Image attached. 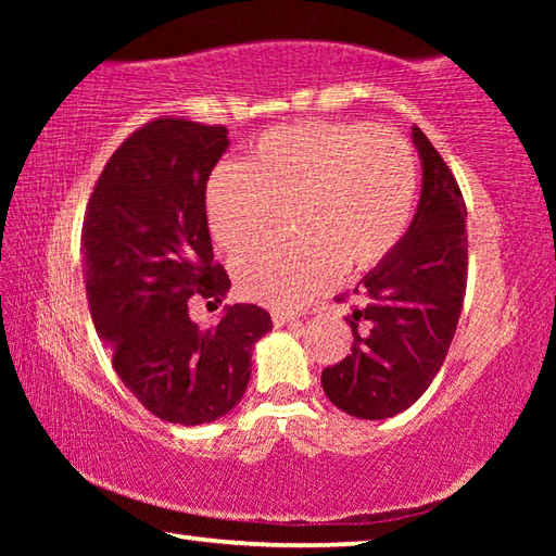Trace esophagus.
<instances>
[{"label": "esophagus", "instance_id": "esophagus-1", "mask_svg": "<svg viewBox=\"0 0 556 556\" xmlns=\"http://www.w3.org/2000/svg\"><path fill=\"white\" fill-rule=\"evenodd\" d=\"M291 321H294V316H289V314H285V312H271V324H275L277 328L287 326V324H291Z\"/></svg>", "mask_w": 556, "mask_h": 556}]
</instances>
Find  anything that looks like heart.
<instances>
[{
	"instance_id": "heart-1",
	"label": "heart",
	"mask_w": 556,
	"mask_h": 556,
	"mask_svg": "<svg viewBox=\"0 0 556 556\" xmlns=\"http://www.w3.org/2000/svg\"><path fill=\"white\" fill-rule=\"evenodd\" d=\"M244 168L220 166L205 191L213 240L240 252L290 205L298 232L235 260L250 301L291 312L348 275L388 260L407 232L419 193L412 147L363 122H301L257 137Z\"/></svg>"
}]
</instances>
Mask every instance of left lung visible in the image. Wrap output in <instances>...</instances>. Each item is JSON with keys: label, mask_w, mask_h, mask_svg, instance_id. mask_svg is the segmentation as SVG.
Returning <instances> with one entry per match:
<instances>
[{"label": "left lung", "mask_w": 556, "mask_h": 556, "mask_svg": "<svg viewBox=\"0 0 556 556\" xmlns=\"http://www.w3.org/2000/svg\"><path fill=\"white\" fill-rule=\"evenodd\" d=\"M412 139L421 159L417 213L392 255L353 289V348L321 372L328 400L357 419L394 417L427 392L466 296L464 195L425 131L412 127Z\"/></svg>", "instance_id": "8db88e82"}]
</instances>
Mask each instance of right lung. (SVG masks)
<instances>
[{"label": "right lung", "instance_id": "add662e5", "mask_svg": "<svg viewBox=\"0 0 556 556\" xmlns=\"http://www.w3.org/2000/svg\"><path fill=\"white\" fill-rule=\"evenodd\" d=\"M228 144L223 125L147 122L110 156L83 220L90 314L112 368L172 425L228 414L248 390L252 348L271 331L255 304L228 306L211 328L188 316L193 296L220 304L230 289L205 218V184Z\"/></svg>", "mask_w": 556, "mask_h": 556}]
</instances>
